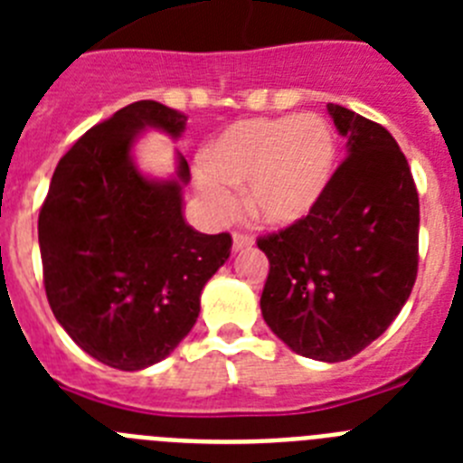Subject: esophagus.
Here are the masks:
<instances>
[{
	"label": "esophagus",
	"instance_id": "esophagus-1",
	"mask_svg": "<svg viewBox=\"0 0 463 463\" xmlns=\"http://www.w3.org/2000/svg\"><path fill=\"white\" fill-rule=\"evenodd\" d=\"M252 243H255L252 234H248V232H234V250H245Z\"/></svg>",
	"mask_w": 463,
	"mask_h": 463
}]
</instances>
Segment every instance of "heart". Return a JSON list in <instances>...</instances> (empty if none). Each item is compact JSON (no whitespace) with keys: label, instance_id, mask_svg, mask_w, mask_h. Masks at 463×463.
<instances>
[{"label":"heart","instance_id":"b5f03b06","mask_svg":"<svg viewBox=\"0 0 463 463\" xmlns=\"http://www.w3.org/2000/svg\"><path fill=\"white\" fill-rule=\"evenodd\" d=\"M336 169V138L317 116L241 120L213 138L196 171V192L213 218L245 206L267 224H294L317 208Z\"/></svg>","mask_w":463,"mask_h":463}]
</instances>
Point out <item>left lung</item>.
Listing matches in <instances>:
<instances>
[{
  "label": "left lung",
  "instance_id": "obj_1",
  "mask_svg": "<svg viewBox=\"0 0 463 463\" xmlns=\"http://www.w3.org/2000/svg\"><path fill=\"white\" fill-rule=\"evenodd\" d=\"M347 138L310 215L260 236L269 257L261 315L301 357L345 362L408 301L420 261V196L406 155L383 125L326 104Z\"/></svg>",
  "mask_w": 463,
  "mask_h": 463
}]
</instances>
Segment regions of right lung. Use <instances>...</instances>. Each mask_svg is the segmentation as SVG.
Segmentation results:
<instances>
[{"mask_svg": "<svg viewBox=\"0 0 463 463\" xmlns=\"http://www.w3.org/2000/svg\"><path fill=\"white\" fill-rule=\"evenodd\" d=\"M187 116L134 101L94 125L57 162L39 213L43 288L57 322L106 366L138 371L174 353L199 317L208 278L232 255V236L183 220L178 178L155 183L129 150L146 125L181 137Z\"/></svg>", "mask_w": 463, "mask_h": 463, "instance_id": "1", "label": "right lung"}]
</instances>
